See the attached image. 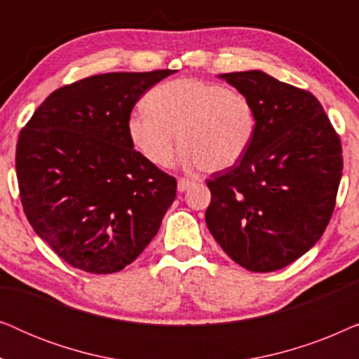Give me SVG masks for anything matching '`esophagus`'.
Listing matches in <instances>:
<instances>
[{
  "label": "esophagus",
  "mask_w": 359,
  "mask_h": 359,
  "mask_svg": "<svg viewBox=\"0 0 359 359\" xmlns=\"http://www.w3.org/2000/svg\"><path fill=\"white\" fill-rule=\"evenodd\" d=\"M193 184H194L193 180L181 178V180H178V191H180V193H184V191H188Z\"/></svg>",
  "instance_id": "34e87169"
}]
</instances>
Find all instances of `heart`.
Here are the masks:
<instances>
[{
  "label": "heart",
  "mask_w": 359,
  "mask_h": 359,
  "mask_svg": "<svg viewBox=\"0 0 359 359\" xmlns=\"http://www.w3.org/2000/svg\"><path fill=\"white\" fill-rule=\"evenodd\" d=\"M145 106L127 119L132 145L155 166H168L176 132L186 168L208 173L237 165L257 134L253 101L242 91L196 78H180L155 86Z\"/></svg>",
  "instance_id": "1"
}]
</instances>
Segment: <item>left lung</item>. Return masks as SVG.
Instances as JSON below:
<instances>
[{
	"label": "left lung",
	"mask_w": 359,
	"mask_h": 359,
	"mask_svg": "<svg viewBox=\"0 0 359 359\" xmlns=\"http://www.w3.org/2000/svg\"><path fill=\"white\" fill-rule=\"evenodd\" d=\"M220 78L253 101L258 127L242 160L208 180L205 224L240 266L276 271L309 252L330 222L340 137L312 93L259 70Z\"/></svg>",
	"instance_id": "1"
}]
</instances>
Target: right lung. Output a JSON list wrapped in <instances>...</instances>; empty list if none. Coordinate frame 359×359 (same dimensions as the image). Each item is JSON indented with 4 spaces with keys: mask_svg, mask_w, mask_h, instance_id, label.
I'll list each match as a JSON object with an SVG mask.
<instances>
[{
    "mask_svg": "<svg viewBox=\"0 0 359 359\" xmlns=\"http://www.w3.org/2000/svg\"><path fill=\"white\" fill-rule=\"evenodd\" d=\"M173 70L104 73L58 88L22 127L16 175L34 232L73 268L109 274L151 242L176 180L127 134L135 102Z\"/></svg>",
    "mask_w": 359,
    "mask_h": 359,
    "instance_id": "1",
    "label": "right lung"
}]
</instances>
